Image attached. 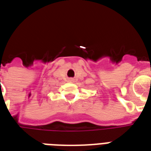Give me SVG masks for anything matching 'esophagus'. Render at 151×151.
I'll return each instance as SVG.
<instances>
[{"label": "esophagus", "instance_id": "34e87169", "mask_svg": "<svg viewBox=\"0 0 151 151\" xmlns=\"http://www.w3.org/2000/svg\"><path fill=\"white\" fill-rule=\"evenodd\" d=\"M68 81H70V82H73V81H74V79L73 78H70Z\"/></svg>", "mask_w": 151, "mask_h": 151}]
</instances>
